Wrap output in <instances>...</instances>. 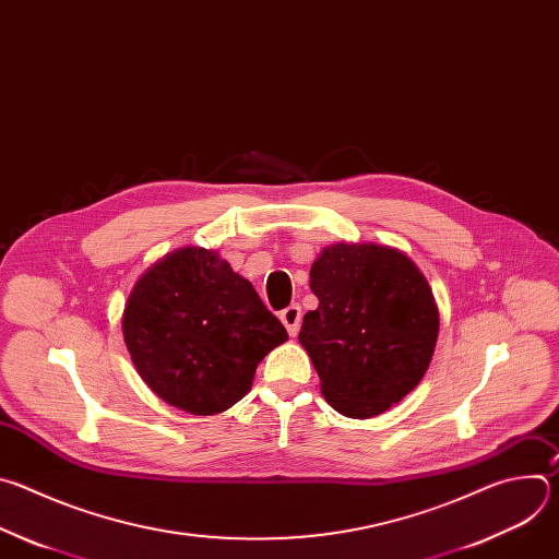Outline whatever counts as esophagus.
<instances>
[{
	"mask_svg": "<svg viewBox=\"0 0 559 559\" xmlns=\"http://www.w3.org/2000/svg\"><path fill=\"white\" fill-rule=\"evenodd\" d=\"M281 321L287 330L289 336H296L298 330H300V321H302V311H300V305H289L287 309L281 311Z\"/></svg>",
	"mask_w": 559,
	"mask_h": 559,
	"instance_id": "34e87169",
	"label": "esophagus"
}]
</instances>
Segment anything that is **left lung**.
<instances>
[{
  "mask_svg": "<svg viewBox=\"0 0 559 559\" xmlns=\"http://www.w3.org/2000/svg\"><path fill=\"white\" fill-rule=\"evenodd\" d=\"M318 307L298 334L328 403L343 416L386 412L423 380L440 316L420 270L397 250L325 248L309 270Z\"/></svg>",
  "mask_w": 559,
  "mask_h": 559,
  "instance_id": "left-lung-1",
  "label": "left lung"
}]
</instances>
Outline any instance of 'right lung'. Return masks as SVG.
I'll return each mask as SVG.
<instances>
[{
	"label": "right lung",
	"instance_id": "right-lung-1",
	"mask_svg": "<svg viewBox=\"0 0 559 559\" xmlns=\"http://www.w3.org/2000/svg\"><path fill=\"white\" fill-rule=\"evenodd\" d=\"M123 341L145 384L194 416L229 409L287 332L250 281L203 248L152 265L123 311Z\"/></svg>",
	"mask_w": 559,
	"mask_h": 559
}]
</instances>
